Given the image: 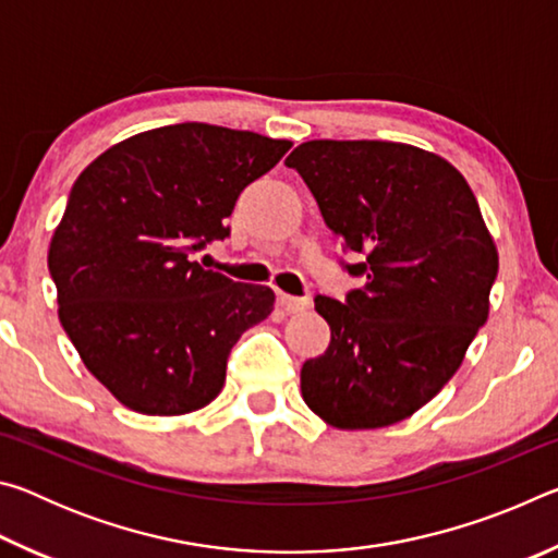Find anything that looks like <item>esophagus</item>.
Returning <instances> with one entry per match:
<instances>
[{"label": "esophagus", "instance_id": "esophagus-1", "mask_svg": "<svg viewBox=\"0 0 558 558\" xmlns=\"http://www.w3.org/2000/svg\"><path fill=\"white\" fill-rule=\"evenodd\" d=\"M278 302L286 313H305V310L313 305V300L310 298H295V295H288V292H280Z\"/></svg>", "mask_w": 558, "mask_h": 558}]
</instances>
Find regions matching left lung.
<instances>
[{
    "instance_id": "obj_1",
    "label": "left lung",
    "mask_w": 558,
    "mask_h": 558,
    "mask_svg": "<svg viewBox=\"0 0 558 558\" xmlns=\"http://www.w3.org/2000/svg\"><path fill=\"white\" fill-rule=\"evenodd\" d=\"M356 260L364 286L315 298L332 329L300 372L302 399L329 426L384 428L426 405L487 323L497 248L472 189L426 149L384 140H313L286 159Z\"/></svg>"
}]
</instances>
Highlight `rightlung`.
I'll return each instance as SVG.
<instances>
[{
	"instance_id": "right-lung-1",
	"label": "right lung",
	"mask_w": 558,
	"mask_h": 558,
	"mask_svg": "<svg viewBox=\"0 0 558 558\" xmlns=\"http://www.w3.org/2000/svg\"><path fill=\"white\" fill-rule=\"evenodd\" d=\"M292 143L206 122L125 140L83 169L49 248L59 319L88 372L147 415H182L219 396L245 329L276 292L196 260L229 239L235 199Z\"/></svg>"
}]
</instances>
